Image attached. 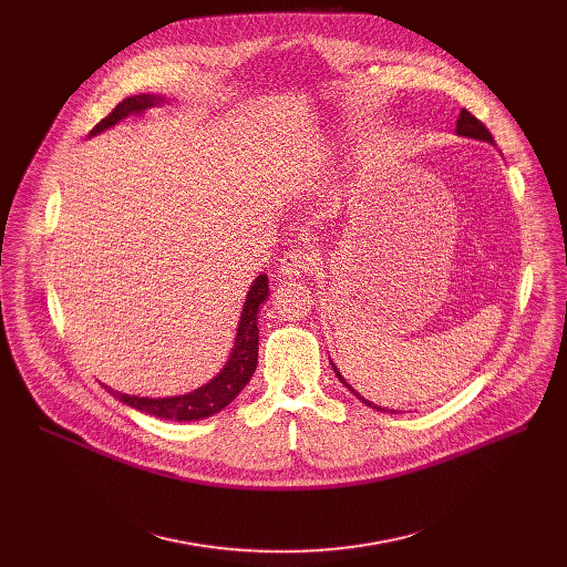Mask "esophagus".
<instances>
[{
	"label": "esophagus",
	"mask_w": 567,
	"mask_h": 567,
	"mask_svg": "<svg viewBox=\"0 0 567 567\" xmlns=\"http://www.w3.org/2000/svg\"><path fill=\"white\" fill-rule=\"evenodd\" d=\"M316 265H318V256L311 247H296V249H289L280 260V276L287 280H293V278L313 274Z\"/></svg>",
	"instance_id": "1"
}]
</instances>
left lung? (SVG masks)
Instances as JSON below:
<instances>
[{"label": "left lung", "mask_w": 567, "mask_h": 567, "mask_svg": "<svg viewBox=\"0 0 567 567\" xmlns=\"http://www.w3.org/2000/svg\"><path fill=\"white\" fill-rule=\"evenodd\" d=\"M455 132L460 134V136H466V138H477V141H489V143H494V136H492V132L487 130V127H484V123H480L471 112H466V110H462L460 112V116H457V123H455ZM332 368H334V372H337V377L341 379V383L348 388V390H352L363 403H365V406H370V409H377V411H383L381 406H374V403L372 401H368V399H363L343 377H341V372L337 370V365L332 363ZM394 413V411H392Z\"/></svg>", "instance_id": "obj_1"}]
</instances>
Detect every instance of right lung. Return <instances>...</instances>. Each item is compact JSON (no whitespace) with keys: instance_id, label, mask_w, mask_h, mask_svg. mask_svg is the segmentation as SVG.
Masks as SVG:
<instances>
[{"instance_id":"1","label":"right lung","mask_w":567,"mask_h":567,"mask_svg":"<svg viewBox=\"0 0 567 567\" xmlns=\"http://www.w3.org/2000/svg\"><path fill=\"white\" fill-rule=\"evenodd\" d=\"M164 103V96L156 94H138L121 101L110 116H105L92 132L90 136H96L105 132L107 127H114L118 121H123L130 114H141L147 107L161 105ZM269 293V278L267 274L258 276L247 293L245 309L239 313L237 322V337L230 350V357L226 365L219 370L215 379L204 383L202 388L177 394V396H164V399H150V396H136V394H123L112 388H107L118 401L127 403V406L143 411L147 415L161 417V420H175V422H193V420H204L221 409H226L228 403L239 394V390L249 383V379L256 372L258 365V309L267 300Z\"/></svg>"}]
</instances>
